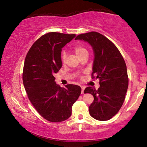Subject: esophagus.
I'll return each instance as SVG.
<instances>
[{"label": "esophagus", "instance_id": "esophagus-1", "mask_svg": "<svg viewBox=\"0 0 147 147\" xmlns=\"http://www.w3.org/2000/svg\"><path fill=\"white\" fill-rule=\"evenodd\" d=\"M84 89H85V87L84 86H81V93L82 94H83L84 93Z\"/></svg>", "mask_w": 147, "mask_h": 147}]
</instances>
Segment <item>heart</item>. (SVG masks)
<instances>
[{
	"label": "heart",
	"instance_id": "obj_1",
	"mask_svg": "<svg viewBox=\"0 0 147 147\" xmlns=\"http://www.w3.org/2000/svg\"><path fill=\"white\" fill-rule=\"evenodd\" d=\"M74 52H75L77 57L79 58H81L82 56H84L86 54H88V51L86 46L83 45V44H78L76 46L74 47ZM66 54L65 51L62 52L61 53V60L63 63H66Z\"/></svg>",
	"mask_w": 147,
	"mask_h": 147
}]
</instances>
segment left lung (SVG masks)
Returning a JSON list of instances; mask_svg holds the SVG:
<instances>
[{
    "mask_svg": "<svg viewBox=\"0 0 147 147\" xmlns=\"http://www.w3.org/2000/svg\"><path fill=\"white\" fill-rule=\"evenodd\" d=\"M75 40L89 43L95 54L91 78L99 79L100 88L96 90L89 86L84 90V93L94 97L90 114L97 120H109L122 106L128 88L125 61L115 44L97 32L79 34Z\"/></svg>",
    "mask_w": 147,
    "mask_h": 147,
    "instance_id": "obj_1",
    "label": "left lung"
}]
</instances>
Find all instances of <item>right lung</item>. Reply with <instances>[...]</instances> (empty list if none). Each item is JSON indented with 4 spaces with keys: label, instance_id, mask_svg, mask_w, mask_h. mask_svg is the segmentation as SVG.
I'll return each mask as SVG.
<instances>
[{
    "label": "right lung",
    "instance_id": "obj_1",
    "mask_svg": "<svg viewBox=\"0 0 147 147\" xmlns=\"http://www.w3.org/2000/svg\"><path fill=\"white\" fill-rule=\"evenodd\" d=\"M75 37L76 34L47 33L33 43L25 59L22 79L27 96L38 113L51 122L67 120L81 93L77 85L60 87L54 76L62 66V48Z\"/></svg>",
    "mask_w": 147,
    "mask_h": 147
}]
</instances>
